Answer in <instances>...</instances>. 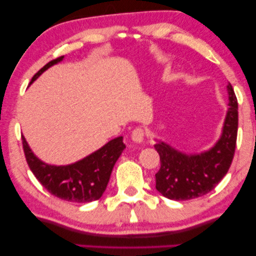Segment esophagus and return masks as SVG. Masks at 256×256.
<instances>
[{"mask_svg": "<svg viewBox=\"0 0 256 256\" xmlns=\"http://www.w3.org/2000/svg\"><path fill=\"white\" fill-rule=\"evenodd\" d=\"M132 140L136 143H142L144 140V130L142 128H135L132 132Z\"/></svg>", "mask_w": 256, "mask_h": 256, "instance_id": "34e87169", "label": "esophagus"}]
</instances>
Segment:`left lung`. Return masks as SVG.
I'll return each mask as SVG.
<instances>
[{"label":"left lung","mask_w":256,"mask_h":256,"mask_svg":"<svg viewBox=\"0 0 256 256\" xmlns=\"http://www.w3.org/2000/svg\"><path fill=\"white\" fill-rule=\"evenodd\" d=\"M228 110L220 138L211 149L200 154H185L163 141L155 144L160 168L156 177V190L172 200L202 197L214 188L228 171L236 152L238 135V100L230 84Z\"/></svg>","instance_id":"obj_1"}]
</instances>
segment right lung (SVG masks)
Masks as SVG:
<instances>
[{"mask_svg":"<svg viewBox=\"0 0 256 256\" xmlns=\"http://www.w3.org/2000/svg\"><path fill=\"white\" fill-rule=\"evenodd\" d=\"M62 59L64 56L48 62L34 76L30 84ZM22 143L28 166L38 182L51 194L73 202H90L102 196L110 182L112 170L126 148L124 138L118 136L78 162L68 166H51L34 155L23 135Z\"/></svg>","mask_w":256,"mask_h":256,"instance_id":"right-lung-1","label":"right lung"}]
</instances>
